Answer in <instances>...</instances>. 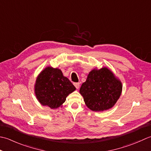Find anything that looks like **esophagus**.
Instances as JSON below:
<instances>
[{"label": "esophagus", "instance_id": "1", "mask_svg": "<svg viewBox=\"0 0 151 151\" xmlns=\"http://www.w3.org/2000/svg\"><path fill=\"white\" fill-rule=\"evenodd\" d=\"M73 85H74V86H75L76 88L78 89L79 88V86H80L79 83H73Z\"/></svg>", "mask_w": 151, "mask_h": 151}]
</instances>
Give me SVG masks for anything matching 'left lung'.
I'll list each match as a JSON object with an SVG mask.
<instances>
[{
	"label": "left lung",
	"instance_id": "8db88e82",
	"mask_svg": "<svg viewBox=\"0 0 151 151\" xmlns=\"http://www.w3.org/2000/svg\"><path fill=\"white\" fill-rule=\"evenodd\" d=\"M122 83L107 68L93 70L82 84L79 93L94 111L107 110L115 105L122 92Z\"/></svg>",
	"mask_w": 151,
	"mask_h": 151
}]
</instances>
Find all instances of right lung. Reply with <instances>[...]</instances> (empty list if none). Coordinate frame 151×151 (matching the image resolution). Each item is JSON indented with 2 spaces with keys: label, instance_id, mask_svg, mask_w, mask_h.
Returning <instances> with one entry per match:
<instances>
[{
  "label": "right lung",
  "instance_id": "right-lung-1",
  "mask_svg": "<svg viewBox=\"0 0 151 151\" xmlns=\"http://www.w3.org/2000/svg\"><path fill=\"white\" fill-rule=\"evenodd\" d=\"M76 90L71 81L61 70L47 67L40 73L35 85V93L43 106L55 109L65 101L70 93Z\"/></svg>",
  "mask_w": 151,
  "mask_h": 151
}]
</instances>
